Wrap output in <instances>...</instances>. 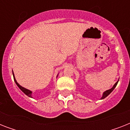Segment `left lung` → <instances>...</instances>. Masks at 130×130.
Here are the masks:
<instances>
[{
	"instance_id": "obj_1",
	"label": "left lung",
	"mask_w": 130,
	"mask_h": 130,
	"mask_svg": "<svg viewBox=\"0 0 130 130\" xmlns=\"http://www.w3.org/2000/svg\"><path fill=\"white\" fill-rule=\"evenodd\" d=\"M118 82H119V80H118V81H117V82H116V83L115 84H114V86H113V88H111V89H109V90H106L105 92L103 93V96H102L101 99H105V98H106V97H107V96H108V95L110 94H111V93L112 92V91H113V90L115 89V87H116V86H117V83H118Z\"/></svg>"
}]
</instances>
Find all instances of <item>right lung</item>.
Returning <instances> with one entry per match:
<instances>
[{
  "label": "right lung",
  "instance_id": "right-lung-1",
  "mask_svg": "<svg viewBox=\"0 0 130 130\" xmlns=\"http://www.w3.org/2000/svg\"><path fill=\"white\" fill-rule=\"evenodd\" d=\"M13 78H14V81H15V84H17V86L19 87V89H20V90H21L22 91V92H23L24 94H25L27 95V96L31 97V93H32V92L30 90H27V89L25 88H23V87H22L21 86L19 85V84L17 83V82L16 81V79H15V76H14V73H13Z\"/></svg>",
  "mask_w": 130,
  "mask_h": 130
}]
</instances>
